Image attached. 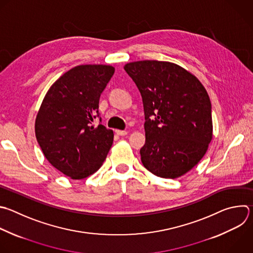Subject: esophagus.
I'll return each instance as SVG.
<instances>
[{"mask_svg": "<svg viewBox=\"0 0 253 253\" xmlns=\"http://www.w3.org/2000/svg\"><path fill=\"white\" fill-rule=\"evenodd\" d=\"M115 133L119 136H125V135H127L128 132L125 131V130H115Z\"/></svg>", "mask_w": 253, "mask_h": 253, "instance_id": "34e87169", "label": "esophagus"}]
</instances>
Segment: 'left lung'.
<instances>
[{"mask_svg":"<svg viewBox=\"0 0 253 253\" xmlns=\"http://www.w3.org/2000/svg\"><path fill=\"white\" fill-rule=\"evenodd\" d=\"M124 69L143 100L144 167L165 179L185 175L205 156L212 138L206 88L195 75L172 62L141 60L127 63Z\"/></svg>","mask_w":253,"mask_h":253,"instance_id":"obj_1","label":"left lung"}]
</instances>
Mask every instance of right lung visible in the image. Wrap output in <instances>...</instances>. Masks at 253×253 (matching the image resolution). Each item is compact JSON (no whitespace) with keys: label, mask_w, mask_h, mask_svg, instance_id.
Instances as JSON below:
<instances>
[{"label":"right lung","mask_w":253,"mask_h":253,"mask_svg":"<svg viewBox=\"0 0 253 253\" xmlns=\"http://www.w3.org/2000/svg\"><path fill=\"white\" fill-rule=\"evenodd\" d=\"M103 64L78 65L61 75L45 94L36 119V137L47 161L65 176L81 180L102 166L113 131L92 124L99 98L114 73Z\"/></svg>","instance_id":"1"}]
</instances>
